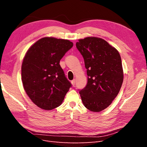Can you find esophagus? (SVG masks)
Segmentation results:
<instances>
[{
  "label": "esophagus",
  "instance_id": "1",
  "mask_svg": "<svg viewBox=\"0 0 147 147\" xmlns=\"http://www.w3.org/2000/svg\"><path fill=\"white\" fill-rule=\"evenodd\" d=\"M71 83H72L73 86H74L75 84V80H73L71 81Z\"/></svg>",
  "mask_w": 147,
  "mask_h": 147
}]
</instances>
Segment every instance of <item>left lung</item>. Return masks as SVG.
I'll list each match as a JSON object with an SVG mask.
<instances>
[{"label":"left lung","mask_w":147,"mask_h":147,"mask_svg":"<svg viewBox=\"0 0 147 147\" xmlns=\"http://www.w3.org/2000/svg\"><path fill=\"white\" fill-rule=\"evenodd\" d=\"M76 47L87 69V84L79 91L83 104L91 112H100L112 104L121 89L123 82L121 56L116 48L98 37L80 39Z\"/></svg>","instance_id":"8db88e82"}]
</instances>
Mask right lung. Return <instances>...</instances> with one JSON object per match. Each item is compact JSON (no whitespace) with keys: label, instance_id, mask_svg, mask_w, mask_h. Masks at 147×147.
<instances>
[{"label":"right lung","instance_id":"add662e5","mask_svg":"<svg viewBox=\"0 0 147 147\" xmlns=\"http://www.w3.org/2000/svg\"><path fill=\"white\" fill-rule=\"evenodd\" d=\"M73 45L68 40L44 37L26 52L21 66L22 82L26 94L40 109L59 107L72 86L59 62Z\"/></svg>","mask_w":147,"mask_h":147}]
</instances>
